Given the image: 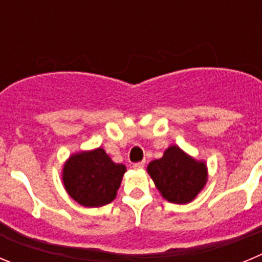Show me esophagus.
Instances as JSON below:
<instances>
[{
	"instance_id": "1",
	"label": "esophagus",
	"mask_w": 262,
	"mask_h": 262,
	"mask_svg": "<svg viewBox=\"0 0 262 262\" xmlns=\"http://www.w3.org/2000/svg\"><path fill=\"white\" fill-rule=\"evenodd\" d=\"M133 166L135 169H143L144 168V161H139V163H135Z\"/></svg>"
}]
</instances>
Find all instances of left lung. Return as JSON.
Returning a JSON list of instances; mask_svg holds the SVG:
<instances>
[{
	"label": "left lung",
	"instance_id": "1",
	"mask_svg": "<svg viewBox=\"0 0 262 262\" xmlns=\"http://www.w3.org/2000/svg\"><path fill=\"white\" fill-rule=\"evenodd\" d=\"M147 170L161 195L178 205L191 202L207 182L206 164L177 145H170L161 159L151 161Z\"/></svg>",
	"mask_w": 262,
	"mask_h": 262
}]
</instances>
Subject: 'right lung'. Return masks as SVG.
I'll return each instance as SVG.
<instances>
[{
    "label": "right lung",
    "mask_w": 262,
    "mask_h": 262,
    "mask_svg": "<svg viewBox=\"0 0 262 262\" xmlns=\"http://www.w3.org/2000/svg\"><path fill=\"white\" fill-rule=\"evenodd\" d=\"M124 172L123 164H115L103 148H97L72 155L64 164L62 181L76 202L85 207H101L117 196Z\"/></svg>",
    "instance_id": "1"
}]
</instances>
